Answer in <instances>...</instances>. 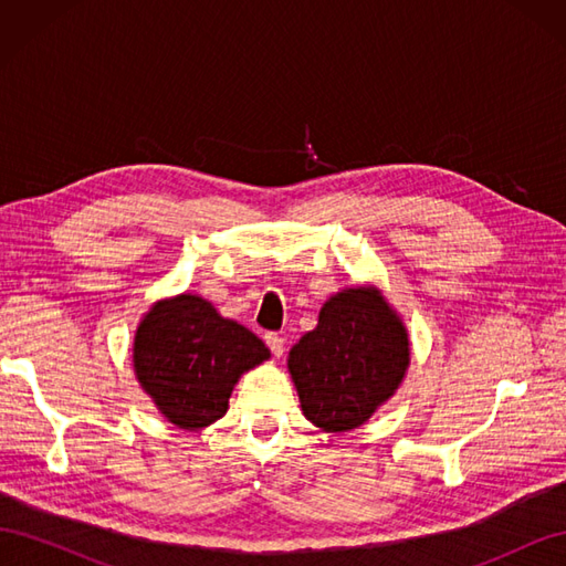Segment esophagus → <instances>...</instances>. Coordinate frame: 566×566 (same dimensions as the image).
<instances>
[{
  "instance_id": "esophagus-1",
  "label": "esophagus",
  "mask_w": 566,
  "mask_h": 566,
  "mask_svg": "<svg viewBox=\"0 0 566 566\" xmlns=\"http://www.w3.org/2000/svg\"><path fill=\"white\" fill-rule=\"evenodd\" d=\"M264 342H266V347L271 349V354L273 356H283V352H285V339L279 335V333H266L264 335Z\"/></svg>"
}]
</instances>
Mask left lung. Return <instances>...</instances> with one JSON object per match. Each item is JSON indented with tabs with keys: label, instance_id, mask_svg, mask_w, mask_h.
<instances>
[{
	"label": "left lung",
	"instance_id": "1",
	"mask_svg": "<svg viewBox=\"0 0 566 566\" xmlns=\"http://www.w3.org/2000/svg\"><path fill=\"white\" fill-rule=\"evenodd\" d=\"M410 366L403 318L375 285L339 290L318 325L287 354L304 418L323 432H349L394 397Z\"/></svg>",
	"mask_w": 566,
	"mask_h": 566
}]
</instances>
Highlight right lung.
<instances>
[{"label":"right lung","mask_w":566,"mask_h":566,"mask_svg":"<svg viewBox=\"0 0 566 566\" xmlns=\"http://www.w3.org/2000/svg\"><path fill=\"white\" fill-rule=\"evenodd\" d=\"M269 358L252 331L191 293L153 304L132 347L142 389L169 422L191 432L224 418L241 375Z\"/></svg>","instance_id":"1"}]
</instances>
